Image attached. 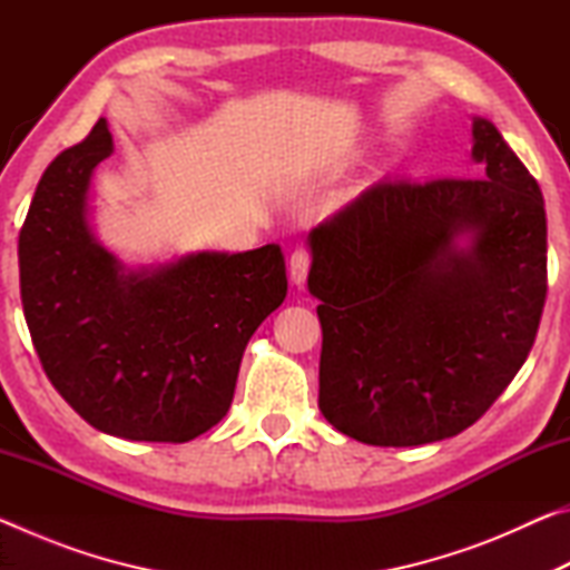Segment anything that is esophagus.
<instances>
[{
	"label": "esophagus",
	"mask_w": 570,
	"mask_h": 570,
	"mask_svg": "<svg viewBox=\"0 0 570 570\" xmlns=\"http://www.w3.org/2000/svg\"><path fill=\"white\" fill-rule=\"evenodd\" d=\"M308 264H312V256L308 250L296 248L292 258H288V278H292L294 286H304L306 274H308Z\"/></svg>",
	"instance_id": "1"
}]
</instances>
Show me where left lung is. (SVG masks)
Listing matches in <instances>:
<instances>
[{
  "mask_svg": "<svg viewBox=\"0 0 570 570\" xmlns=\"http://www.w3.org/2000/svg\"><path fill=\"white\" fill-rule=\"evenodd\" d=\"M482 178L384 180L308 234L320 410L366 445L478 422L528 360L546 304V208L503 135L472 118Z\"/></svg>",
  "mask_w": 570,
  "mask_h": 570,
  "instance_id": "8db88e82",
  "label": "left lung"
}]
</instances>
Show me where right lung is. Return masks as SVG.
Segmentation results:
<instances>
[{"mask_svg": "<svg viewBox=\"0 0 570 570\" xmlns=\"http://www.w3.org/2000/svg\"><path fill=\"white\" fill-rule=\"evenodd\" d=\"M108 120L60 153L19 230V288L42 370L105 435L188 442L226 417L250 334L286 298L282 248L130 268L90 226Z\"/></svg>", "mask_w": 570, "mask_h": 570, "instance_id": "1", "label": "right lung"}]
</instances>
